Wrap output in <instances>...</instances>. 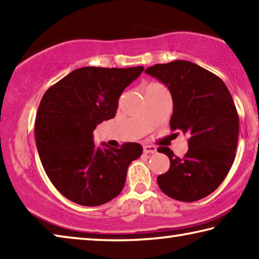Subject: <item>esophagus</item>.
Wrapping results in <instances>:
<instances>
[{
    "instance_id": "1",
    "label": "esophagus",
    "mask_w": 259,
    "mask_h": 259,
    "mask_svg": "<svg viewBox=\"0 0 259 259\" xmlns=\"http://www.w3.org/2000/svg\"><path fill=\"white\" fill-rule=\"evenodd\" d=\"M144 153H146V154H150V153H156V147L155 146H152V145H145L144 146Z\"/></svg>"
}]
</instances>
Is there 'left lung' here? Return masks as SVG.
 Instances as JSON below:
<instances>
[{
	"mask_svg": "<svg viewBox=\"0 0 259 259\" xmlns=\"http://www.w3.org/2000/svg\"><path fill=\"white\" fill-rule=\"evenodd\" d=\"M168 88L172 97L171 130L188 138V151L178 157L159 147L170 160L168 171L157 177L170 198L193 202L216 190L235 159L239 115L233 98L221 78L187 60L156 64L145 69Z\"/></svg>",
	"mask_w": 259,
	"mask_h": 259,
	"instance_id": "obj_1",
	"label": "left lung"
}]
</instances>
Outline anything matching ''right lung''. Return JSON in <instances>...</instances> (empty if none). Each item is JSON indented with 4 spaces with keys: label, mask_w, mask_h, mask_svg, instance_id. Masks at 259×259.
Instances as JSON below:
<instances>
[{
    "label": "right lung",
    "mask_w": 259,
    "mask_h": 259,
    "mask_svg": "<svg viewBox=\"0 0 259 259\" xmlns=\"http://www.w3.org/2000/svg\"><path fill=\"white\" fill-rule=\"evenodd\" d=\"M143 71L77 68L43 95L35 119L36 147L48 177L65 198L96 207L123 190L126 170L142 155V145L97 147L93 133L115 116L121 94Z\"/></svg>",
    "instance_id": "obj_1"
}]
</instances>
